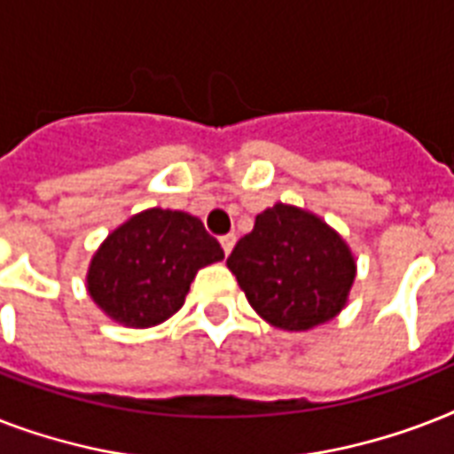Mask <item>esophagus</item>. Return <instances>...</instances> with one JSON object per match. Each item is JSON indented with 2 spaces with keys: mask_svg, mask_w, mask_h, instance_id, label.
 Instances as JSON below:
<instances>
[{
  "mask_svg": "<svg viewBox=\"0 0 454 454\" xmlns=\"http://www.w3.org/2000/svg\"><path fill=\"white\" fill-rule=\"evenodd\" d=\"M219 242H221V247H223V254L228 256V254H231V249H233V245H235V235L233 233L221 235Z\"/></svg>",
  "mask_w": 454,
  "mask_h": 454,
  "instance_id": "34e87169",
  "label": "esophagus"
}]
</instances>
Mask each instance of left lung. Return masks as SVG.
Segmentation results:
<instances>
[{"instance_id": "8db88e82", "label": "left lung", "mask_w": 454, "mask_h": 454, "mask_svg": "<svg viewBox=\"0 0 454 454\" xmlns=\"http://www.w3.org/2000/svg\"><path fill=\"white\" fill-rule=\"evenodd\" d=\"M226 263L252 309L294 332L337 316L356 278L346 242L317 216L287 205L259 214Z\"/></svg>"}]
</instances>
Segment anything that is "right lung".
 Segmentation results:
<instances>
[{
  "instance_id": "obj_1",
  "label": "right lung",
  "mask_w": 454,
  "mask_h": 454,
  "mask_svg": "<svg viewBox=\"0 0 454 454\" xmlns=\"http://www.w3.org/2000/svg\"><path fill=\"white\" fill-rule=\"evenodd\" d=\"M223 259L216 238L185 212L148 209L120 226L96 252L89 294L113 320L151 327L174 316L195 273Z\"/></svg>"
}]
</instances>
